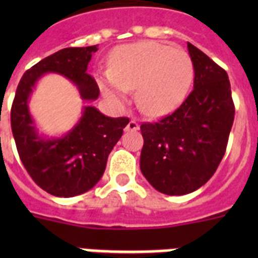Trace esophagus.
I'll return each instance as SVG.
<instances>
[{
    "mask_svg": "<svg viewBox=\"0 0 258 258\" xmlns=\"http://www.w3.org/2000/svg\"><path fill=\"white\" fill-rule=\"evenodd\" d=\"M138 130H139V123L137 120H130L125 127V131H138Z\"/></svg>",
    "mask_w": 258,
    "mask_h": 258,
    "instance_id": "obj_1",
    "label": "esophagus"
}]
</instances>
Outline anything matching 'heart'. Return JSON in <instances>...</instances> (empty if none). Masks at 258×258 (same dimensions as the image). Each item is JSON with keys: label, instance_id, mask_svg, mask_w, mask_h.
<instances>
[{"label": "heart", "instance_id": "obj_1", "mask_svg": "<svg viewBox=\"0 0 258 258\" xmlns=\"http://www.w3.org/2000/svg\"><path fill=\"white\" fill-rule=\"evenodd\" d=\"M105 96L123 103L137 89L138 107L149 116L171 112L186 99L194 82V64L187 52L157 41H141L117 48L111 70L97 78Z\"/></svg>", "mask_w": 258, "mask_h": 258}]
</instances>
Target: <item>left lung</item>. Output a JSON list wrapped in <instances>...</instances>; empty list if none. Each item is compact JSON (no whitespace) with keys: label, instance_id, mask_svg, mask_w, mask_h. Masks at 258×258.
<instances>
[{"label":"left lung","instance_id":"1","mask_svg":"<svg viewBox=\"0 0 258 258\" xmlns=\"http://www.w3.org/2000/svg\"><path fill=\"white\" fill-rule=\"evenodd\" d=\"M194 89L179 108L141 125V170L155 190L183 196L204 186L222 161L234 103L226 71L187 42Z\"/></svg>","mask_w":258,"mask_h":258}]
</instances>
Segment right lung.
<instances>
[{"label":"right lung","mask_w":258,"mask_h":258,"mask_svg":"<svg viewBox=\"0 0 258 258\" xmlns=\"http://www.w3.org/2000/svg\"><path fill=\"white\" fill-rule=\"evenodd\" d=\"M97 45L64 48L42 58L18 83L10 109V123L18 155L36 183L54 197L79 196L99 182L109 153L123 135L128 117H108L92 105L84 107L82 119L61 138L40 137L28 108L34 84L46 72L62 75L78 87L83 100L99 97L95 79L87 67Z\"/></svg>","instance_id":"obj_1"}]
</instances>
